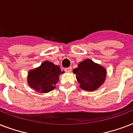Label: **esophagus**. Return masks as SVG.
Masks as SVG:
<instances>
[{
	"label": "esophagus",
	"instance_id": "34e87169",
	"mask_svg": "<svg viewBox=\"0 0 133 133\" xmlns=\"http://www.w3.org/2000/svg\"><path fill=\"white\" fill-rule=\"evenodd\" d=\"M71 67H67V68H65V69H64V71H65L66 72H67V73H69V72L71 71Z\"/></svg>",
	"mask_w": 133,
	"mask_h": 133
}]
</instances>
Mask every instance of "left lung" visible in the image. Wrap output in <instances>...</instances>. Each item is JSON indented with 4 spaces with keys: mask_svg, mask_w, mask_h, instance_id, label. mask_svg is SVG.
I'll return each instance as SVG.
<instances>
[{
    "mask_svg": "<svg viewBox=\"0 0 133 133\" xmlns=\"http://www.w3.org/2000/svg\"><path fill=\"white\" fill-rule=\"evenodd\" d=\"M80 87L87 91H95L105 81L107 70L103 66L95 63L90 59H86L78 64L73 70Z\"/></svg>",
    "mask_w": 133,
    "mask_h": 133,
    "instance_id": "left-lung-1",
    "label": "left lung"
}]
</instances>
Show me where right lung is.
Here are the masks:
<instances>
[{
	"instance_id": "right-lung-1",
	"label": "right lung",
	"mask_w": 133,
	"mask_h": 133,
	"mask_svg": "<svg viewBox=\"0 0 133 133\" xmlns=\"http://www.w3.org/2000/svg\"><path fill=\"white\" fill-rule=\"evenodd\" d=\"M58 65L44 61L42 64L28 74V84L32 89L39 93H48L55 88L59 76L63 74Z\"/></svg>"
}]
</instances>
